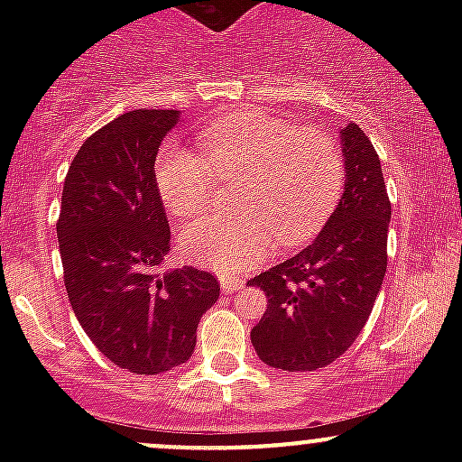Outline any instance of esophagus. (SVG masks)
Masks as SVG:
<instances>
[{
  "label": "esophagus",
  "mask_w": 462,
  "mask_h": 462,
  "mask_svg": "<svg viewBox=\"0 0 462 462\" xmlns=\"http://www.w3.org/2000/svg\"><path fill=\"white\" fill-rule=\"evenodd\" d=\"M221 288H223V292H226V295H232V292H236V291H241V288H244V282H241V279H235V277H223L221 279Z\"/></svg>",
  "instance_id": "34e87169"
}]
</instances>
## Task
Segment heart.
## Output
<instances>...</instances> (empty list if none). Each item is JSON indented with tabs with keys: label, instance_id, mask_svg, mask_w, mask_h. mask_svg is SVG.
Masks as SVG:
<instances>
[{
	"label": "heart",
	"instance_id": "heart-1",
	"mask_svg": "<svg viewBox=\"0 0 462 462\" xmlns=\"http://www.w3.org/2000/svg\"><path fill=\"white\" fill-rule=\"evenodd\" d=\"M205 153L167 144L156 161L162 203L176 217L208 208L217 171L248 174L236 217H199L180 232L189 259L218 273H241L273 253L309 241L339 201L342 153L321 132H297L261 111H235L199 134Z\"/></svg>",
	"mask_w": 462,
	"mask_h": 462
}]
</instances>
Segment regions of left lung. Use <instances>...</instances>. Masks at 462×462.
Returning a JSON list of instances; mask_svg holds the SVG:
<instances>
[{
    "label": "left lung",
    "mask_w": 462,
    "mask_h": 462,
    "mask_svg": "<svg viewBox=\"0 0 462 462\" xmlns=\"http://www.w3.org/2000/svg\"><path fill=\"white\" fill-rule=\"evenodd\" d=\"M344 192L321 232L295 257L250 279L268 309L250 330L259 360L315 371L348 351L386 273L391 203L374 144L356 123L339 129Z\"/></svg>",
    "instance_id": "left-lung-1"
}]
</instances>
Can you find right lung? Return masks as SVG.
<instances>
[{"instance_id": "right-lung-1", "label": "right lung", "mask_w": 462, "mask_h": 462, "mask_svg": "<svg viewBox=\"0 0 462 462\" xmlns=\"http://www.w3.org/2000/svg\"><path fill=\"white\" fill-rule=\"evenodd\" d=\"M180 111L118 116L78 149L58 218L64 286L97 351L120 369L156 375L197 346L218 282L194 265L162 270L170 223L156 185V153Z\"/></svg>"}]
</instances>
